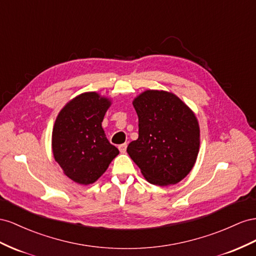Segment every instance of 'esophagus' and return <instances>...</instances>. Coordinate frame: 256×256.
<instances>
[{"label": "esophagus", "mask_w": 256, "mask_h": 256, "mask_svg": "<svg viewBox=\"0 0 256 256\" xmlns=\"http://www.w3.org/2000/svg\"><path fill=\"white\" fill-rule=\"evenodd\" d=\"M126 147H128V144H126V142H124V144H120V146H119V150H120V152H122V153L126 152Z\"/></svg>", "instance_id": "obj_1"}]
</instances>
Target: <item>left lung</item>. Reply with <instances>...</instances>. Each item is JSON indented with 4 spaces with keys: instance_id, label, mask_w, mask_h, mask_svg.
I'll return each instance as SVG.
<instances>
[{
    "instance_id": "1",
    "label": "left lung",
    "mask_w": 256,
    "mask_h": 256,
    "mask_svg": "<svg viewBox=\"0 0 256 256\" xmlns=\"http://www.w3.org/2000/svg\"><path fill=\"white\" fill-rule=\"evenodd\" d=\"M133 106L138 138L128 153L152 184H176L192 170L200 151V126L194 112L174 93L147 90Z\"/></svg>"
}]
</instances>
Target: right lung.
Here are the masks:
<instances>
[{"mask_svg": "<svg viewBox=\"0 0 256 256\" xmlns=\"http://www.w3.org/2000/svg\"><path fill=\"white\" fill-rule=\"evenodd\" d=\"M112 100L86 92L70 100L52 130V152L63 172L79 184L96 182L119 150L108 142L102 122Z\"/></svg>", "mask_w": 256, "mask_h": 256, "instance_id": "1", "label": "right lung"}]
</instances>
